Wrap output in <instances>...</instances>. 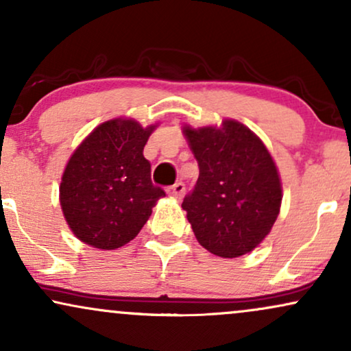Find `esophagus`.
<instances>
[{
  "instance_id": "34e87169",
  "label": "esophagus",
  "mask_w": 351,
  "mask_h": 351,
  "mask_svg": "<svg viewBox=\"0 0 351 351\" xmlns=\"http://www.w3.org/2000/svg\"><path fill=\"white\" fill-rule=\"evenodd\" d=\"M184 189H186V188H184V184L181 183V181H178V183H175L173 186L168 188L167 193L170 194L171 197H175V199H180V197L184 194Z\"/></svg>"
}]
</instances>
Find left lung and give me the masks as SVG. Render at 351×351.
<instances>
[{"mask_svg":"<svg viewBox=\"0 0 351 351\" xmlns=\"http://www.w3.org/2000/svg\"><path fill=\"white\" fill-rule=\"evenodd\" d=\"M199 176L181 208L206 250L222 258L252 252L281 208L276 165L263 142L237 121L222 128H184Z\"/></svg>","mask_w":351,"mask_h":351,"instance_id":"1","label":"left lung"}]
</instances>
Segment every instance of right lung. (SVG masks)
Returning a JSON list of instances; mask_svg holds the SVG:
<instances>
[{
  "label": "right lung",
  "mask_w": 351,
  "mask_h": 351,
  "mask_svg": "<svg viewBox=\"0 0 351 351\" xmlns=\"http://www.w3.org/2000/svg\"><path fill=\"white\" fill-rule=\"evenodd\" d=\"M155 125L132 119L98 125L71 155L60 183L63 216L82 242L114 250L149 221L165 191L150 178L143 147Z\"/></svg>",
  "instance_id": "obj_1"
}]
</instances>
